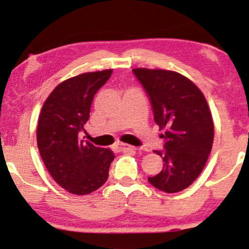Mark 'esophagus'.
I'll list each match as a JSON object with an SVG mask.
<instances>
[{"mask_svg":"<svg viewBox=\"0 0 249 249\" xmlns=\"http://www.w3.org/2000/svg\"><path fill=\"white\" fill-rule=\"evenodd\" d=\"M117 148L119 149L120 151H124V153H127V151H133V150H136L135 146L129 145V144H124V143H118Z\"/></svg>","mask_w":249,"mask_h":249,"instance_id":"34e87169","label":"esophagus"}]
</instances>
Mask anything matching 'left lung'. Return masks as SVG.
I'll list each match as a JSON object with an SVG mask.
<instances>
[{
    "label": "left lung",
    "instance_id": "obj_1",
    "mask_svg": "<svg viewBox=\"0 0 249 249\" xmlns=\"http://www.w3.org/2000/svg\"><path fill=\"white\" fill-rule=\"evenodd\" d=\"M144 88L160 130H166L163 150H154L163 167L148 181L160 191L177 193L199 177L213 143V122L199 88L175 71L132 70Z\"/></svg>",
    "mask_w": 249,
    "mask_h": 249
}]
</instances>
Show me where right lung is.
Instances as JSON below:
<instances>
[{"instance_id":"add662e5","label":"right lung","mask_w":249,"mask_h":249,"mask_svg":"<svg viewBox=\"0 0 249 249\" xmlns=\"http://www.w3.org/2000/svg\"><path fill=\"white\" fill-rule=\"evenodd\" d=\"M112 70L86 72L59 83L43 105L36 142L54 181L74 195H89L106 182L114 155L81 140L89 119L96 91L107 82Z\"/></svg>"}]
</instances>
